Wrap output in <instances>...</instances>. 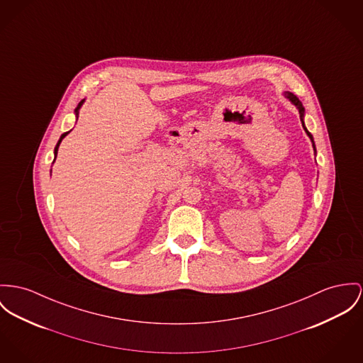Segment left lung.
<instances>
[{
    "label": "left lung",
    "instance_id": "left-lung-1",
    "mask_svg": "<svg viewBox=\"0 0 363 363\" xmlns=\"http://www.w3.org/2000/svg\"><path fill=\"white\" fill-rule=\"evenodd\" d=\"M287 98H289V99H290V101H291V102H293V104H294V105L298 108V112H300V118H301V121H303V117H304V108H303V104H301V102H300V99H298V98H297L294 94H291V92H287ZM303 127H304V130L307 131V128H306V125H304V121H303ZM307 134L309 135V138L312 140V135H311L308 131ZM312 142H313V140H312ZM313 147H315V145H313Z\"/></svg>",
    "mask_w": 363,
    "mask_h": 363
}]
</instances>
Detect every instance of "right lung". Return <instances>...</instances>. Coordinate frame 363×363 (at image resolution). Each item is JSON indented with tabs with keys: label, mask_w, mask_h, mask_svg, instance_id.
Returning <instances> with one entry per match:
<instances>
[{
	"label": "right lung",
	"mask_w": 363,
	"mask_h": 363,
	"mask_svg": "<svg viewBox=\"0 0 363 363\" xmlns=\"http://www.w3.org/2000/svg\"><path fill=\"white\" fill-rule=\"evenodd\" d=\"M83 102H84V101H82V102H80V104H79V106H77V109H76V114H77V113H79V109H80V106H82V105H83ZM66 135H67V133H65V134H62V137H60V140H59V142H57V143H56L55 157H56V155H57V147H59V143H60V140H63V138H65V137H66Z\"/></svg>",
	"instance_id": "obj_1"
}]
</instances>
